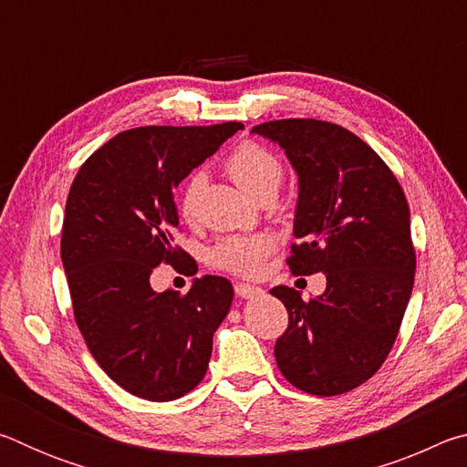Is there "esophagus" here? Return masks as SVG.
<instances>
[{
	"label": "esophagus",
	"mask_w": 467,
	"mask_h": 467,
	"mask_svg": "<svg viewBox=\"0 0 467 467\" xmlns=\"http://www.w3.org/2000/svg\"><path fill=\"white\" fill-rule=\"evenodd\" d=\"M234 292H236V296H241V298H253V296L262 295L264 290L257 288V286H251V284L236 282V284H234Z\"/></svg>",
	"instance_id": "34e87169"
}]
</instances>
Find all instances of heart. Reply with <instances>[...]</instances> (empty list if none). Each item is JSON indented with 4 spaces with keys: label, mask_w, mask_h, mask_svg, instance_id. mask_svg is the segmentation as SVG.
I'll use <instances>...</instances> for the list:
<instances>
[{
    "label": "heart",
    "mask_w": 467,
    "mask_h": 467,
    "mask_svg": "<svg viewBox=\"0 0 467 467\" xmlns=\"http://www.w3.org/2000/svg\"><path fill=\"white\" fill-rule=\"evenodd\" d=\"M224 169L234 183L253 197L278 192L284 175L280 158L257 141H243L236 146L226 156ZM202 189V172H193L181 189L179 212L185 220H195ZM274 247L275 241L270 234H231L214 244L210 251V264L236 275H255Z\"/></svg>",
    "instance_id": "1"
}]
</instances>
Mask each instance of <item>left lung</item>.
Instances as JSON below:
<instances>
[{"label":"left lung","instance_id":"obj_1","mask_svg":"<svg viewBox=\"0 0 467 467\" xmlns=\"http://www.w3.org/2000/svg\"><path fill=\"white\" fill-rule=\"evenodd\" d=\"M253 131L278 141L298 175L290 272L327 278L309 300L288 286L270 290L288 311L275 362L300 391L346 393L381 368L412 295L404 189L367 141L336 123L278 119Z\"/></svg>","mask_w":467,"mask_h":467}]
</instances>
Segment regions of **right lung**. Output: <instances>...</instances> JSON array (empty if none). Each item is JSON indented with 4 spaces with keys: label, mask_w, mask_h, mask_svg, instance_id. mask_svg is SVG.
Instances as JSON below:
<instances>
[{
    "label": "right lung",
    "mask_w": 467,
    "mask_h": 467,
    "mask_svg": "<svg viewBox=\"0 0 467 467\" xmlns=\"http://www.w3.org/2000/svg\"><path fill=\"white\" fill-rule=\"evenodd\" d=\"M243 123L146 125L109 140L72 183L61 262L78 329L100 368L125 391L171 401L208 370L212 336L233 303V284L195 278L187 295L154 292L156 265L192 274L175 244V189Z\"/></svg>",
    "instance_id": "add662e5"
}]
</instances>
